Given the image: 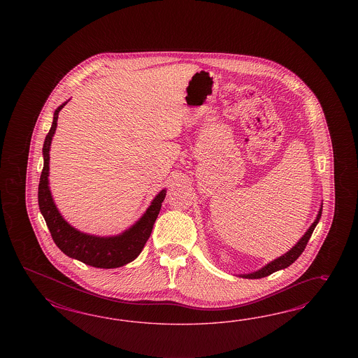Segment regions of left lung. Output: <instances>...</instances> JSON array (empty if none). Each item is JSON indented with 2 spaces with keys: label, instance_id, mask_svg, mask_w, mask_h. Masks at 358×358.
Here are the masks:
<instances>
[{
  "label": "left lung",
  "instance_id": "obj_1",
  "mask_svg": "<svg viewBox=\"0 0 358 358\" xmlns=\"http://www.w3.org/2000/svg\"><path fill=\"white\" fill-rule=\"evenodd\" d=\"M322 210H323V206H320V210H319V213H317V217L315 219L314 223L306 231V234H304L302 238H299V241L294 245L292 250H289V252H286L285 255H282L281 257L271 261L269 264H266L264 268H261L259 271L248 273V274H240V277H243V278H250V280H257V278H262V277L271 275V273H274V271H281V269H285V268L290 266L294 261L296 260V259L302 255V252H303L304 248H306L308 240H310L313 232H314L316 224L319 223V219L322 217Z\"/></svg>",
  "mask_w": 358,
  "mask_h": 358
}]
</instances>
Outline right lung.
<instances>
[{
    "label": "right lung",
    "instance_id": "obj_1",
    "mask_svg": "<svg viewBox=\"0 0 358 358\" xmlns=\"http://www.w3.org/2000/svg\"><path fill=\"white\" fill-rule=\"evenodd\" d=\"M68 101L55 110L54 120L50 132L47 134L43 144V171L41 174V181L38 187V203L47 227L51 232L57 248L68 257L81 261L87 265L114 269L120 268L131 261L135 260L144 248L147 240L151 236L155 220L160 213L162 203L165 199L166 190L163 189L152 201L151 206L143 214V217L129 229L117 236H94L84 234L72 227L59 213L55 205L52 195L48 186L50 174V148L54 136L57 118L60 110L64 108Z\"/></svg>",
    "mask_w": 358,
    "mask_h": 358
}]
</instances>
